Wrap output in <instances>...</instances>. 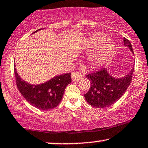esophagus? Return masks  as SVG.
Returning a JSON list of instances; mask_svg holds the SVG:
<instances>
[{
	"instance_id": "obj_1",
	"label": "esophagus",
	"mask_w": 148,
	"mask_h": 148,
	"mask_svg": "<svg viewBox=\"0 0 148 148\" xmlns=\"http://www.w3.org/2000/svg\"><path fill=\"white\" fill-rule=\"evenodd\" d=\"M82 78V74L79 72H74L72 73V79L74 81H78Z\"/></svg>"
}]
</instances>
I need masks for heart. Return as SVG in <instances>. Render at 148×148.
I'll return each mask as SVG.
<instances>
[{
  "label": "heart",
  "instance_id": "b5f03b06",
  "mask_svg": "<svg viewBox=\"0 0 148 148\" xmlns=\"http://www.w3.org/2000/svg\"><path fill=\"white\" fill-rule=\"evenodd\" d=\"M87 44L91 47L99 44L89 58L90 64L93 68H98L106 63L113 55L115 45L111 40H107V36L104 33H93L88 39Z\"/></svg>",
  "mask_w": 148,
  "mask_h": 148
}]
</instances>
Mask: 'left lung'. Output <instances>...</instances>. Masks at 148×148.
I'll return each mask as SVG.
<instances>
[{
  "mask_svg": "<svg viewBox=\"0 0 148 148\" xmlns=\"http://www.w3.org/2000/svg\"><path fill=\"white\" fill-rule=\"evenodd\" d=\"M124 45L134 54L130 41L124 38ZM134 65L130 72L121 78H115L106 68L86 75L90 80L91 87L84 95L87 102L93 107L104 108L117 102L126 92L132 81Z\"/></svg>",
  "mask_w": 148,
  "mask_h": 148,
  "instance_id": "1",
  "label": "left lung"
}]
</instances>
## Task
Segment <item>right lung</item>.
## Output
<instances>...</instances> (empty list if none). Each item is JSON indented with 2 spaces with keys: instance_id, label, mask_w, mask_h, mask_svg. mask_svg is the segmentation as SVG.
<instances>
[{
  "instance_id": "obj_1",
  "label": "right lung",
  "mask_w": 148,
  "mask_h": 148,
  "mask_svg": "<svg viewBox=\"0 0 148 148\" xmlns=\"http://www.w3.org/2000/svg\"><path fill=\"white\" fill-rule=\"evenodd\" d=\"M42 29L37 30L34 33ZM14 73L17 87L24 98L31 105L44 111L52 109L59 105L65 87L72 82L71 73H67L56 76L40 85H31L20 78L15 64Z\"/></svg>"
}]
</instances>
